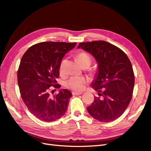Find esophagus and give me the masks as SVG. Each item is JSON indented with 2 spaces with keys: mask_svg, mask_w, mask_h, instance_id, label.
I'll use <instances>...</instances> for the list:
<instances>
[{
  "mask_svg": "<svg viewBox=\"0 0 151 151\" xmlns=\"http://www.w3.org/2000/svg\"><path fill=\"white\" fill-rule=\"evenodd\" d=\"M72 93L74 95H80L81 94H83V92H78V91H72Z\"/></svg>",
  "mask_w": 151,
  "mask_h": 151,
  "instance_id": "34e87169",
  "label": "esophagus"
}]
</instances>
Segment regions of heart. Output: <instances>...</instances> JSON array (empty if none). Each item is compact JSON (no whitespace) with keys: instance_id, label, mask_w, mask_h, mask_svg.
<instances>
[{"instance_id":"1","label":"heart","mask_w":151,"mask_h":151,"mask_svg":"<svg viewBox=\"0 0 151 151\" xmlns=\"http://www.w3.org/2000/svg\"><path fill=\"white\" fill-rule=\"evenodd\" d=\"M76 58L80 65L83 67H89L92 63V58L88 53L86 52H80L77 55ZM66 60L63 59L62 60L59 71L62 74L64 71V65ZM88 83V79L83 77H72L65 82V86L67 88L74 91H81L84 88L86 84Z\"/></svg>"}]
</instances>
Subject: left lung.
Masks as SVG:
<instances>
[{
    "mask_svg": "<svg viewBox=\"0 0 151 151\" xmlns=\"http://www.w3.org/2000/svg\"><path fill=\"white\" fill-rule=\"evenodd\" d=\"M98 64L92 88L98 97L87 109L94 119L102 122L116 120L124 113L131 101L135 84L132 63L121 49L105 41L79 43Z\"/></svg>",
    "mask_w": 151,
    "mask_h": 151,
    "instance_id": "left-lung-1",
    "label": "left lung"
}]
</instances>
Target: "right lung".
I'll list each match as a JSON object with an SVG mask.
<instances>
[{"instance_id":"add662e5","label":"right lung","mask_w":151,"mask_h":151,"mask_svg":"<svg viewBox=\"0 0 151 151\" xmlns=\"http://www.w3.org/2000/svg\"><path fill=\"white\" fill-rule=\"evenodd\" d=\"M76 45V43H39L29 48L21 58L17 71L21 96L31 113L39 120L55 121L67 111L72 96L70 91L63 89L53 96L48 91L60 88L57 81L59 67L65 53Z\"/></svg>"}]
</instances>
